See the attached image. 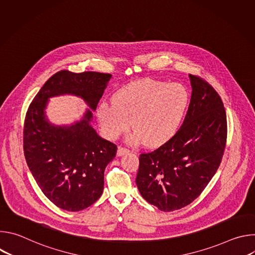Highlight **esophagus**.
<instances>
[{"instance_id":"obj_1","label":"esophagus","mask_w":255,"mask_h":255,"mask_svg":"<svg viewBox=\"0 0 255 255\" xmlns=\"http://www.w3.org/2000/svg\"><path fill=\"white\" fill-rule=\"evenodd\" d=\"M127 153H129V149L124 148V147H119L118 150H117V156H122V155L127 154Z\"/></svg>"}]
</instances>
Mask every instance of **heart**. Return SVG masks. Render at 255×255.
Instances as JSON below:
<instances>
[{
	"instance_id": "heart-1",
	"label": "heart",
	"mask_w": 255,
	"mask_h": 255,
	"mask_svg": "<svg viewBox=\"0 0 255 255\" xmlns=\"http://www.w3.org/2000/svg\"><path fill=\"white\" fill-rule=\"evenodd\" d=\"M189 105L190 95L183 85L143 79L117 90L112 105L101 104L97 118L108 138L125 133L131 122L136 141L157 147L177 134Z\"/></svg>"
}]
</instances>
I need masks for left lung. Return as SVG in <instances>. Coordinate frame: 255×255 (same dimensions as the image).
I'll return each mask as SVG.
<instances>
[{"mask_svg":"<svg viewBox=\"0 0 255 255\" xmlns=\"http://www.w3.org/2000/svg\"><path fill=\"white\" fill-rule=\"evenodd\" d=\"M192 97L177 134L150 153L139 156L137 188L160 211L188 206L209 184L220 165L227 137L221 98L202 79L189 75Z\"/></svg>","mask_w":255,"mask_h":255,"instance_id":"8db88e82","label":"left lung"}]
</instances>
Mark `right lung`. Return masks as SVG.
Listing matches in <instances>:
<instances>
[{
    "label": "right lung",
    "mask_w": 255,
    "mask_h": 255,
    "mask_svg": "<svg viewBox=\"0 0 255 255\" xmlns=\"http://www.w3.org/2000/svg\"><path fill=\"white\" fill-rule=\"evenodd\" d=\"M110 74L60 70L35 96L24 124V154L28 167L46 198L55 206L78 212L103 194L105 168L114 159L117 146L92 127L93 111L102 98ZM72 94L90 108L69 126L52 125L46 116L49 99Z\"/></svg>",
    "instance_id": "1"
}]
</instances>
